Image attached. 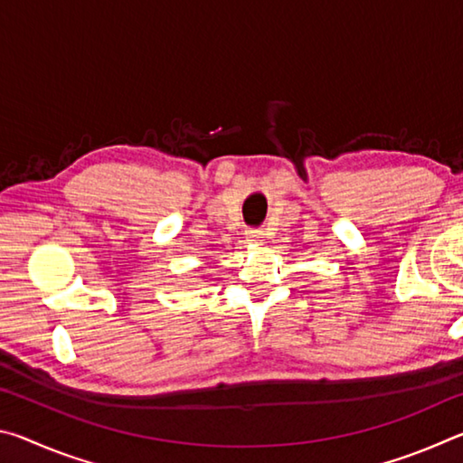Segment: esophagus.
<instances>
[{
	"mask_svg": "<svg viewBox=\"0 0 463 463\" xmlns=\"http://www.w3.org/2000/svg\"><path fill=\"white\" fill-rule=\"evenodd\" d=\"M263 231H260V229H255V231H249L247 232V237H249V241H261L263 239Z\"/></svg>",
	"mask_w": 463,
	"mask_h": 463,
	"instance_id": "esophagus-1",
	"label": "esophagus"
}]
</instances>
